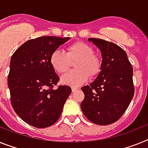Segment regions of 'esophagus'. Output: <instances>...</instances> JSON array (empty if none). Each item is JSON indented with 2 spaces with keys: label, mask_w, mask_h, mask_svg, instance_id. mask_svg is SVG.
<instances>
[{
  "label": "esophagus",
  "mask_w": 148,
  "mask_h": 148,
  "mask_svg": "<svg viewBox=\"0 0 148 148\" xmlns=\"http://www.w3.org/2000/svg\"><path fill=\"white\" fill-rule=\"evenodd\" d=\"M71 90H72V92H75V91H76V90H77V88H76V87H72V88H71Z\"/></svg>",
  "instance_id": "obj_1"
}]
</instances>
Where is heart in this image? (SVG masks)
<instances>
[{"label": "heart", "instance_id": "heart-1", "mask_svg": "<svg viewBox=\"0 0 148 148\" xmlns=\"http://www.w3.org/2000/svg\"><path fill=\"white\" fill-rule=\"evenodd\" d=\"M74 63L75 69L64 74L61 81L64 84L71 86H79L84 84L89 78H93L99 74L101 68V61L98 55L94 53L91 46L84 42H75L66 47L64 53L56 49L50 56V64L53 69L59 74L67 71Z\"/></svg>", "mask_w": 148, "mask_h": 148}]
</instances>
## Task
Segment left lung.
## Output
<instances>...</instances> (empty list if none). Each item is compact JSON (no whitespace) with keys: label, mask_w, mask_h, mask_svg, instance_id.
<instances>
[{"label":"left lung","mask_w":148,"mask_h":148,"mask_svg":"<svg viewBox=\"0 0 148 148\" xmlns=\"http://www.w3.org/2000/svg\"><path fill=\"white\" fill-rule=\"evenodd\" d=\"M101 52V71L97 78L81 89L84 99L81 110L98 125L114 123L123 116L135 93L133 68L124 49L112 42L89 38Z\"/></svg>","instance_id":"1"}]
</instances>
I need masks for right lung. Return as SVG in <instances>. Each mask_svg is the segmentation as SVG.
Segmentation results:
<instances>
[{"mask_svg": "<svg viewBox=\"0 0 148 148\" xmlns=\"http://www.w3.org/2000/svg\"><path fill=\"white\" fill-rule=\"evenodd\" d=\"M70 38L43 36L29 40L11 57L8 86L14 111L25 123L47 128L59 120L71 92L68 86H58L59 77L50 64L53 51Z\"/></svg>", "mask_w": 148, "mask_h": 148, "instance_id": "obj_1", "label": "right lung"}]
</instances>
